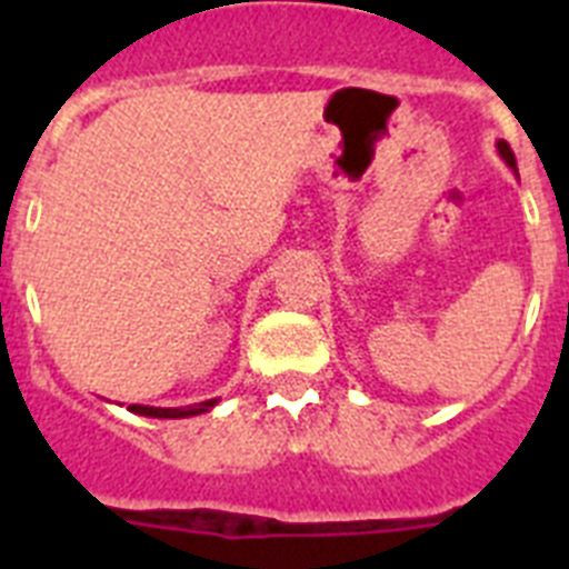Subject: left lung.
I'll use <instances>...</instances> for the list:
<instances>
[{"label":"left lung","instance_id":"obj_1","mask_svg":"<svg viewBox=\"0 0 569 569\" xmlns=\"http://www.w3.org/2000/svg\"><path fill=\"white\" fill-rule=\"evenodd\" d=\"M496 148H499V153H501V159H505L507 164H510V168H516V156H512V150H510V144L505 142V139H501L499 144H496Z\"/></svg>","mask_w":569,"mask_h":569}]
</instances>
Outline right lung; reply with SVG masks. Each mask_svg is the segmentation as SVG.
I'll return each instance as SVG.
<instances>
[{
	"instance_id": "add662e5",
	"label": "right lung",
	"mask_w": 569,
	"mask_h": 569,
	"mask_svg": "<svg viewBox=\"0 0 569 569\" xmlns=\"http://www.w3.org/2000/svg\"><path fill=\"white\" fill-rule=\"evenodd\" d=\"M216 399L202 401V405H188V407H148V405H130V413L150 416V419H188V416L208 413Z\"/></svg>"
}]
</instances>
